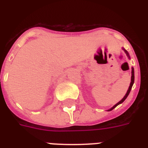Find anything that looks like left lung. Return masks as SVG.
<instances>
[{
  "mask_svg": "<svg viewBox=\"0 0 148 148\" xmlns=\"http://www.w3.org/2000/svg\"><path fill=\"white\" fill-rule=\"evenodd\" d=\"M123 50H124V51L125 52V53L127 54V56L128 57L129 59H131V58H130V55H129V53L128 52L126 51V50L124 49V48H123ZM134 67H132L131 68V84H130V86H129V88H128V90H127V91L126 93V95H124V97L122 98V100H121V101L118 102V103H117L116 104H115L114 106H113L112 108H110V109H109V110H108V111H110V110H112L114 108H115L116 107H117V105H119V104H121V103H122L123 102H124V101H125V99L127 97V96H128V95L130 94V92H131V88H132V86H133L134 84Z\"/></svg>",
  "mask_w": 148,
  "mask_h": 148,
  "instance_id": "1",
  "label": "left lung"
}]
</instances>
